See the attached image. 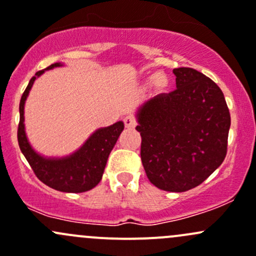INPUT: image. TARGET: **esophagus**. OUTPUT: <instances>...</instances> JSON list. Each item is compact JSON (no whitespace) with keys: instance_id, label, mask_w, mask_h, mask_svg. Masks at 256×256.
Returning a JSON list of instances; mask_svg holds the SVG:
<instances>
[{"instance_id":"esophagus-1","label":"esophagus","mask_w":256,"mask_h":256,"mask_svg":"<svg viewBox=\"0 0 256 256\" xmlns=\"http://www.w3.org/2000/svg\"><path fill=\"white\" fill-rule=\"evenodd\" d=\"M124 124H125V126L128 128H135V126H136V120H135V118H134V116L128 115V116H125V118H124Z\"/></svg>"}]
</instances>
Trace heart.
Returning <instances> with one entry per match:
<instances>
[{
	"instance_id": "obj_1",
	"label": "heart",
	"mask_w": 256,
	"mask_h": 256,
	"mask_svg": "<svg viewBox=\"0 0 256 256\" xmlns=\"http://www.w3.org/2000/svg\"><path fill=\"white\" fill-rule=\"evenodd\" d=\"M150 82H154V88H156L157 90H160V92H162V90H164L167 86H168V80H167V76L162 73H156L154 74V76H150Z\"/></svg>"
}]
</instances>
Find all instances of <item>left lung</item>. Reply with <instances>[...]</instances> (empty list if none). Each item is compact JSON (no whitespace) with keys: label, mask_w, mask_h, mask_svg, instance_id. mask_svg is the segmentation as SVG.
<instances>
[{"label":"left lung","mask_w":256,"mask_h":256,"mask_svg":"<svg viewBox=\"0 0 256 256\" xmlns=\"http://www.w3.org/2000/svg\"><path fill=\"white\" fill-rule=\"evenodd\" d=\"M176 90L138 109L136 130L147 178L167 192L197 187L224 161L230 114L223 92L192 68L174 69Z\"/></svg>","instance_id":"left-lung-1"}]
</instances>
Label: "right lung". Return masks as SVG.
I'll return each instance as SVG.
<instances>
[{
	"label": "right lung",
	"mask_w": 256,
	"mask_h": 256,
	"mask_svg": "<svg viewBox=\"0 0 256 256\" xmlns=\"http://www.w3.org/2000/svg\"><path fill=\"white\" fill-rule=\"evenodd\" d=\"M60 63L46 68L49 70ZM40 70L28 82L20 102V124L17 138L20 148L38 180L53 190L68 193H82L94 188L102 180L108 158L124 130V122L118 121L112 126L95 131L76 152L63 158H46L30 147L24 132V102L34 80L44 73Z\"/></svg>",
	"instance_id": "obj_1"
}]
</instances>
